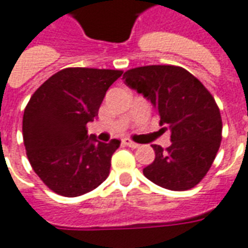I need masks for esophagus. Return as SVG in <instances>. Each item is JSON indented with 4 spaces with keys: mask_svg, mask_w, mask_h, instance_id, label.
<instances>
[{
    "mask_svg": "<svg viewBox=\"0 0 248 248\" xmlns=\"http://www.w3.org/2000/svg\"><path fill=\"white\" fill-rule=\"evenodd\" d=\"M122 143H124V145L130 147V148H138V147H139V144H138V143L132 141L131 139H127V138H126V139H124V140H122Z\"/></svg>",
    "mask_w": 248,
    "mask_h": 248,
    "instance_id": "1",
    "label": "esophagus"
}]
</instances>
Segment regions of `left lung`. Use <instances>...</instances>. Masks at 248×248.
Returning <instances> with one entry per match:
<instances>
[{"mask_svg":"<svg viewBox=\"0 0 248 248\" xmlns=\"http://www.w3.org/2000/svg\"><path fill=\"white\" fill-rule=\"evenodd\" d=\"M128 87L151 100L171 145L154 144L155 161L143 174L168 190L195 187L211 169L222 139L220 109L199 79L179 66L149 65L127 70Z\"/></svg>","mask_w":248,"mask_h":248,"instance_id":"1","label":"left lung"}]
</instances>
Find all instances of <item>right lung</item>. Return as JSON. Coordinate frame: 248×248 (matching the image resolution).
I'll use <instances>...</instances> for the list:
<instances>
[{"instance_id": "obj_1", "label": "right lung", "mask_w": 248, "mask_h": 248, "mask_svg": "<svg viewBox=\"0 0 248 248\" xmlns=\"http://www.w3.org/2000/svg\"><path fill=\"white\" fill-rule=\"evenodd\" d=\"M122 70L67 67L52 75L24 109L23 141L32 169L58 195L92 191L108 178L121 141L96 140L87 124L99 114L108 88Z\"/></svg>"}]
</instances>
